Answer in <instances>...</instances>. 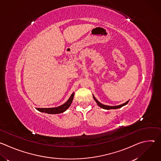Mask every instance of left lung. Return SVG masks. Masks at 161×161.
<instances>
[{
    "mask_svg": "<svg viewBox=\"0 0 161 161\" xmlns=\"http://www.w3.org/2000/svg\"><path fill=\"white\" fill-rule=\"evenodd\" d=\"M93 97H94V100L96 101V102L97 103V104H98V106H100L101 108H103V109H118V108H121V107H122V106H125V105H126L128 103H129V101H127L126 103H124V104H120V105H119V106H106V105H104V104H101V103H100L96 98H95V97H94V96H93Z\"/></svg>",
    "mask_w": 161,
    "mask_h": 161,
    "instance_id": "8db88e82",
    "label": "left lung"
}]
</instances>
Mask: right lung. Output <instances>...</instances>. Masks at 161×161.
<instances>
[{"mask_svg":"<svg viewBox=\"0 0 161 161\" xmlns=\"http://www.w3.org/2000/svg\"><path fill=\"white\" fill-rule=\"evenodd\" d=\"M74 94L75 93H73L69 97V99H68V101L64 103V104L56 107V108H37V109L41 112L43 113H47L48 114H59L61 113L64 112L70 106L74 97Z\"/></svg>","mask_w":161,"mask_h":161,"instance_id":"add662e5","label":"right lung"}]
</instances>
